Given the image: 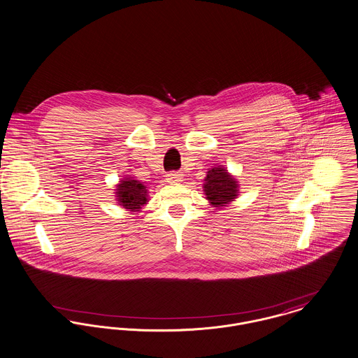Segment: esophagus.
<instances>
[{
    "label": "esophagus",
    "instance_id": "esophagus-1",
    "mask_svg": "<svg viewBox=\"0 0 358 358\" xmlns=\"http://www.w3.org/2000/svg\"><path fill=\"white\" fill-rule=\"evenodd\" d=\"M166 180H167V182H170V184H177V182L184 181V176H182L181 173L171 171V173H169V174L166 176Z\"/></svg>",
    "mask_w": 358,
    "mask_h": 358
}]
</instances>
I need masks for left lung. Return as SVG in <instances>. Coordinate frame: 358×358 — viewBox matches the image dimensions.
<instances>
[{
    "label": "left lung",
    "instance_id": "obj_1",
    "mask_svg": "<svg viewBox=\"0 0 358 358\" xmlns=\"http://www.w3.org/2000/svg\"><path fill=\"white\" fill-rule=\"evenodd\" d=\"M204 181L206 199L214 207H224L238 196V181L223 166L210 169Z\"/></svg>",
    "mask_w": 358,
    "mask_h": 358
}]
</instances>
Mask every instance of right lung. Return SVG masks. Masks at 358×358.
I'll return each mask as SVG.
<instances>
[{
	"mask_svg": "<svg viewBox=\"0 0 358 358\" xmlns=\"http://www.w3.org/2000/svg\"><path fill=\"white\" fill-rule=\"evenodd\" d=\"M115 197L120 206L129 211H138L147 200V187L132 177L124 178L115 185Z\"/></svg>",
	"mask_w": 358,
	"mask_h": 358,
	"instance_id": "1",
	"label": "right lung"
}]
</instances>
